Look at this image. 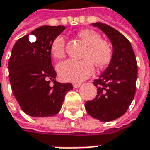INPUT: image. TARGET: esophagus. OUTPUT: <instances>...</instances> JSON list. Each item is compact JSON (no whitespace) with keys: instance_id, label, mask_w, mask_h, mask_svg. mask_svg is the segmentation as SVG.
Returning a JSON list of instances; mask_svg holds the SVG:
<instances>
[{"instance_id":"obj_1","label":"esophagus","mask_w":150,"mask_h":150,"mask_svg":"<svg viewBox=\"0 0 150 150\" xmlns=\"http://www.w3.org/2000/svg\"><path fill=\"white\" fill-rule=\"evenodd\" d=\"M72 85H73V88H79V87L81 86V83H73Z\"/></svg>"}]
</instances>
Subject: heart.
<instances>
[{"label": "heart", "instance_id": "obj_1", "mask_svg": "<svg viewBox=\"0 0 150 150\" xmlns=\"http://www.w3.org/2000/svg\"><path fill=\"white\" fill-rule=\"evenodd\" d=\"M79 38L88 45L84 52L83 60H67L56 67L58 75L63 81L79 83L88 79L94 71L95 65L98 68L107 66L111 58L113 50L108 42L102 40L100 34L92 29H83L79 33ZM66 40L62 35L57 36L53 40L50 51L56 59L65 56Z\"/></svg>", "mask_w": 150, "mask_h": 150}]
</instances>
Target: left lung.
Instances as JSON below:
<instances>
[{
  "instance_id": "8db88e82",
  "label": "left lung",
  "mask_w": 150,
  "mask_h": 150,
  "mask_svg": "<svg viewBox=\"0 0 150 150\" xmlns=\"http://www.w3.org/2000/svg\"><path fill=\"white\" fill-rule=\"evenodd\" d=\"M109 38L112 45V58L103 73L95 79L97 95L87 101L85 109L89 116L101 122H110L127 110L134 98L138 66L131 43L119 31L102 23H94Z\"/></svg>"
}]
</instances>
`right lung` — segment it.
I'll list each match as a JSON object with an SVG mask.
<instances>
[{
  "label": "right lung",
  "mask_w": 150,
  "mask_h": 150,
  "mask_svg": "<svg viewBox=\"0 0 150 150\" xmlns=\"http://www.w3.org/2000/svg\"><path fill=\"white\" fill-rule=\"evenodd\" d=\"M65 28L64 26L37 28L31 32L36 38L35 42L29 41L28 35H25L11 50L8 62L11 90L21 109L28 116L56 115L66 94L73 88L70 83L56 81V72L51 64V44Z\"/></svg>",
  "instance_id": "obj_1"
}]
</instances>
